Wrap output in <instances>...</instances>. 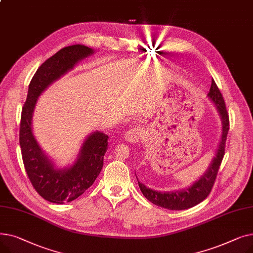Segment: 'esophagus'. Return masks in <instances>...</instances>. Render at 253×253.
I'll return each mask as SVG.
<instances>
[{"mask_svg": "<svg viewBox=\"0 0 253 253\" xmlns=\"http://www.w3.org/2000/svg\"><path fill=\"white\" fill-rule=\"evenodd\" d=\"M145 135H147V132L144 131V129H142L141 127H135L129 129L126 132L124 139L129 143H135L138 140H141Z\"/></svg>", "mask_w": 253, "mask_h": 253, "instance_id": "esophagus-1", "label": "esophagus"}]
</instances>
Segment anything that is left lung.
<instances>
[{
  "instance_id": "obj_1",
  "label": "left lung",
  "mask_w": 253,
  "mask_h": 253,
  "mask_svg": "<svg viewBox=\"0 0 253 253\" xmlns=\"http://www.w3.org/2000/svg\"><path fill=\"white\" fill-rule=\"evenodd\" d=\"M207 96L212 101V103L214 104L221 121V135L219 138V143L217 145V150L215 152V156L212 158V160L204 173L193 184H191L190 187L182 190L159 192L145 187L143 183L138 180L136 176L139 189L143 196L157 206H160L169 210L189 209L205 200L207 196L210 194L212 187H213L217 171L224 155V145L230 128V122L223 97L213 79L211 81V87Z\"/></svg>"
}]
</instances>
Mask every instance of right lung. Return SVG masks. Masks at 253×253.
I'll use <instances>...</instances> for the list:
<instances>
[{"label": "right lung", "mask_w": 253, "mask_h": 253, "mask_svg": "<svg viewBox=\"0 0 253 253\" xmlns=\"http://www.w3.org/2000/svg\"><path fill=\"white\" fill-rule=\"evenodd\" d=\"M93 54L94 50L83 45L62 48L40 66L29 85L19 130L22 160L33 187L51 203L71 202L91 187L102 169L109 137L101 131L92 132L85 138L73 164L59 168L34 135L35 108L39 97L50 85L72 71L79 61Z\"/></svg>", "instance_id": "obj_1"}]
</instances>
